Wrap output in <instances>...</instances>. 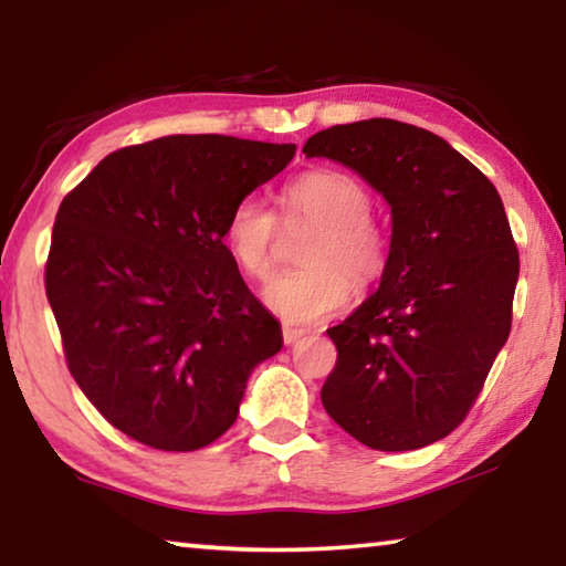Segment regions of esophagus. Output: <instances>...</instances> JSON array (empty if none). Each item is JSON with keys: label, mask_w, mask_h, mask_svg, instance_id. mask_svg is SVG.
<instances>
[{"label": "esophagus", "mask_w": 566, "mask_h": 566, "mask_svg": "<svg viewBox=\"0 0 566 566\" xmlns=\"http://www.w3.org/2000/svg\"><path fill=\"white\" fill-rule=\"evenodd\" d=\"M282 337L284 344H294L300 337H304V329H296V327H282Z\"/></svg>", "instance_id": "esophagus-1"}]
</instances>
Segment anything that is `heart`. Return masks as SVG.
Segmentation results:
<instances>
[{
    "mask_svg": "<svg viewBox=\"0 0 566 566\" xmlns=\"http://www.w3.org/2000/svg\"><path fill=\"white\" fill-rule=\"evenodd\" d=\"M371 195L357 177L339 169H306L282 191V217L319 224L302 249V270L266 284L264 302L286 322L310 324L347 306L354 290H369L387 270L389 239L371 219ZM280 222L256 197H244L224 222V244L234 264L252 280L274 266Z\"/></svg>",
    "mask_w": 566,
    "mask_h": 566,
    "instance_id": "1",
    "label": "heart"
}]
</instances>
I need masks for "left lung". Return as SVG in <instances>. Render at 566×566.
Wrapping results in <instances>:
<instances>
[{"label": "left lung", "mask_w": 566, "mask_h": 566, "mask_svg": "<svg viewBox=\"0 0 566 566\" xmlns=\"http://www.w3.org/2000/svg\"><path fill=\"white\" fill-rule=\"evenodd\" d=\"M302 151L342 161L391 207L379 290L327 329L337 364L322 405L379 452L444 439L512 329L520 252L500 191L442 137L397 119L337 124Z\"/></svg>", "instance_id": "left-lung-1"}]
</instances>
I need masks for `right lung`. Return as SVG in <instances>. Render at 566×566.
<instances>
[{"label": "right lung", "mask_w": 566, "mask_h": 566, "mask_svg": "<svg viewBox=\"0 0 566 566\" xmlns=\"http://www.w3.org/2000/svg\"><path fill=\"white\" fill-rule=\"evenodd\" d=\"M294 151L175 134L112 151L62 199L46 300L74 381L119 432L161 452L212 444L252 369L282 349L224 222Z\"/></svg>", "instance_id": "1"}]
</instances>
